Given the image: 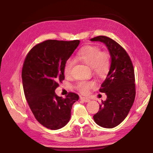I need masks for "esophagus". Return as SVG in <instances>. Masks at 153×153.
<instances>
[{
  "mask_svg": "<svg viewBox=\"0 0 153 153\" xmlns=\"http://www.w3.org/2000/svg\"><path fill=\"white\" fill-rule=\"evenodd\" d=\"M80 99L84 102H89L90 101V99L88 98H85V97H81Z\"/></svg>",
  "mask_w": 153,
  "mask_h": 153,
  "instance_id": "34e87169",
  "label": "esophagus"
}]
</instances>
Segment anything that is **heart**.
<instances>
[{
    "label": "heart",
    "mask_w": 153,
    "mask_h": 153,
    "mask_svg": "<svg viewBox=\"0 0 153 153\" xmlns=\"http://www.w3.org/2000/svg\"><path fill=\"white\" fill-rule=\"evenodd\" d=\"M75 60L90 67L93 74L99 77H105L110 68V55L106 52H100V48L96 46L83 47L77 53ZM73 64L71 60H68L65 64L64 72L66 76L71 75ZM95 86L93 82H81L77 83V88L82 94H87Z\"/></svg>",
    "instance_id": "b5f03b06"
}]
</instances>
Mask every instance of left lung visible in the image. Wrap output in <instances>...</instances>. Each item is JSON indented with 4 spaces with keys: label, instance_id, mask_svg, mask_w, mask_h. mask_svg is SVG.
Masks as SVG:
<instances>
[{
    "label": "left lung",
    "instance_id": "1",
    "mask_svg": "<svg viewBox=\"0 0 153 153\" xmlns=\"http://www.w3.org/2000/svg\"><path fill=\"white\" fill-rule=\"evenodd\" d=\"M103 43L110 56V66L99 91L107 98L102 101L99 112L93 116L97 125L113 128L122 123L130 110L135 97L134 70L130 58L120 45L106 36L91 39Z\"/></svg>",
    "mask_w": 153,
    "mask_h": 153
}]
</instances>
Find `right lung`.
Returning <instances> with one entry per match:
<instances>
[{"label": "right lung", "instance_id": "1", "mask_svg": "<svg viewBox=\"0 0 153 153\" xmlns=\"http://www.w3.org/2000/svg\"><path fill=\"white\" fill-rule=\"evenodd\" d=\"M79 40H47L29 52L23 65L22 77L24 95L35 118L51 129L66 126L71 117L73 104L79 96L69 93L58 97L55 89L64 79L67 60L79 45Z\"/></svg>", "mask_w": 153, "mask_h": 153}]
</instances>
